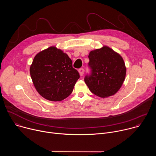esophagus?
I'll return each mask as SVG.
<instances>
[{"mask_svg":"<svg viewBox=\"0 0 156 156\" xmlns=\"http://www.w3.org/2000/svg\"><path fill=\"white\" fill-rule=\"evenodd\" d=\"M78 72H79V73H80V76H82L83 75V74H84V69H82V68H81V69H80L78 70Z\"/></svg>","mask_w":156,"mask_h":156,"instance_id":"34e87169","label":"esophagus"}]
</instances>
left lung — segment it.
Wrapping results in <instances>:
<instances>
[{
	"label": "left lung",
	"instance_id": "8db88e82",
	"mask_svg": "<svg viewBox=\"0 0 156 156\" xmlns=\"http://www.w3.org/2000/svg\"><path fill=\"white\" fill-rule=\"evenodd\" d=\"M90 75L84 81L94 94L101 98L114 95L121 87L126 76V67L120 54L107 46L90 52Z\"/></svg>",
	"mask_w": 156,
	"mask_h": 156
}]
</instances>
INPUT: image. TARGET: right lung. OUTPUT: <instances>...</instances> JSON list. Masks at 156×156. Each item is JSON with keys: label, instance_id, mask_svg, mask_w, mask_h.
I'll return each mask as SVG.
<instances>
[{"label": "right lung", "instance_id": "obj_1", "mask_svg": "<svg viewBox=\"0 0 156 156\" xmlns=\"http://www.w3.org/2000/svg\"><path fill=\"white\" fill-rule=\"evenodd\" d=\"M30 75L39 94L49 101H60L69 96L80 78L68 55L55 47L38 53L30 66Z\"/></svg>", "mask_w": 156, "mask_h": 156}]
</instances>
